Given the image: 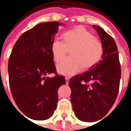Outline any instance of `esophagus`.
<instances>
[{"mask_svg":"<svg viewBox=\"0 0 131 131\" xmlns=\"http://www.w3.org/2000/svg\"><path fill=\"white\" fill-rule=\"evenodd\" d=\"M65 81H66V84H69V78H65Z\"/></svg>","mask_w":131,"mask_h":131,"instance_id":"34e87169","label":"esophagus"}]
</instances>
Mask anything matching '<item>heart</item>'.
<instances>
[{
    "instance_id": "heart-1",
    "label": "heart",
    "mask_w": 131,
    "mask_h": 131,
    "mask_svg": "<svg viewBox=\"0 0 131 131\" xmlns=\"http://www.w3.org/2000/svg\"><path fill=\"white\" fill-rule=\"evenodd\" d=\"M64 42L55 39L51 50L56 62L61 61L69 49L71 57L66 58L57 65L58 72L65 76L74 75L82 70L92 67L101 60L103 54L101 42L83 26H77L63 34Z\"/></svg>"
}]
</instances>
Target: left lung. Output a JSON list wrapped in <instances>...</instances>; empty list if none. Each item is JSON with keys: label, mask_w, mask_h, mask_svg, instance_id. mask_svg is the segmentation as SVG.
Masks as SVG:
<instances>
[{"label": "left lung", "mask_w": 131, "mask_h": 131, "mask_svg": "<svg viewBox=\"0 0 131 131\" xmlns=\"http://www.w3.org/2000/svg\"><path fill=\"white\" fill-rule=\"evenodd\" d=\"M93 28L103 47L102 59L69 82L75 114L79 120L87 122L97 121L107 114L116 101L121 77L116 42L101 27L93 25Z\"/></svg>", "instance_id": "left-lung-1"}]
</instances>
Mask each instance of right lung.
Returning <instances> with one entry per match:
<instances>
[{
    "instance_id": "add662e5",
    "label": "right lung",
    "mask_w": 131,
    "mask_h": 131,
    "mask_svg": "<svg viewBox=\"0 0 131 131\" xmlns=\"http://www.w3.org/2000/svg\"><path fill=\"white\" fill-rule=\"evenodd\" d=\"M62 24H39L24 32L11 51L8 64L10 89L17 107L28 118L44 120L57 107L58 90L66 84L56 75L51 43ZM55 73L53 78L48 74Z\"/></svg>"
}]
</instances>
